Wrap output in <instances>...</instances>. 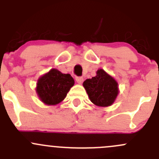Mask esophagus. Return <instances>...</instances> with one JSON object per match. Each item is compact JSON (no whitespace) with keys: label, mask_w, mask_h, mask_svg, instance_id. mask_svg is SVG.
<instances>
[{"label":"esophagus","mask_w":159,"mask_h":159,"mask_svg":"<svg viewBox=\"0 0 159 159\" xmlns=\"http://www.w3.org/2000/svg\"><path fill=\"white\" fill-rule=\"evenodd\" d=\"M75 80H76V81L78 84H81V83L83 82V81H84V78H83L82 77H76V78H75Z\"/></svg>","instance_id":"obj_1"}]
</instances>
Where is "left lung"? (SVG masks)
<instances>
[{
    "label": "left lung",
    "instance_id": "8db88e82",
    "mask_svg": "<svg viewBox=\"0 0 159 159\" xmlns=\"http://www.w3.org/2000/svg\"><path fill=\"white\" fill-rule=\"evenodd\" d=\"M90 100L98 106H110L118 93V83L102 69L97 71V75L83 83Z\"/></svg>",
    "mask_w": 159,
    "mask_h": 159
}]
</instances>
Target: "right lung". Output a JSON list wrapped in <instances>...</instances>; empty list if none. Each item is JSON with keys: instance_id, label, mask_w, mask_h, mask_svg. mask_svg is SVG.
<instances>
[{"instance_id": "right-lung-1", "label": "right lung", "mask_w": 159, "mask_h": 159, "mask_svg": "<svg viewBox=\"0 0 159 159\" xmlns=\"http://www.w3.org/2000/svg\"><path fill=\"white\" fill-rule=\"evenodd\" d=\"M74 84L75 81L69 74L51 69L38 79L36 91L44 103L54 105L65 99Z\"/></svg>"}]
</instances>
